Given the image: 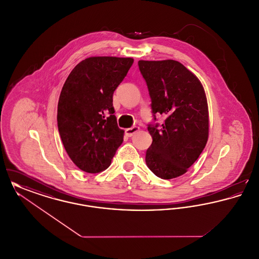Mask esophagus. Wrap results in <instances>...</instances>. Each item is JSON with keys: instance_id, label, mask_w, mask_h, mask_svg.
Returning a JSON list of instances; mask_svg holds the SVG:
<instances>
[{"instance_id": "obj_1", "label": "esophagus", "mask_w": 259, "mask_h": 259, "mask_svg": "<svg viewBox=\"0 0 259 259\" xmlns=\"http://www.w3.org/2000/svg\"><path fill=\"white\" fill-rule=\"evenodd\" d=\"M140 130V127L138 126H133L131 128H128L125 130V135L128 136V137H132V136L135 134L136 132H138Z\"/></svg>"}]
</instances>
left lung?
Instances as JSON below:
<instances>
[{"label":"left lung","instance_id":"obj_1","mask_svg":"<svg viewBox=\"0 0 259 259\" xmlns=\"http://www.w3.org/2000/svg\"><path fill=\"white\" fill-rule=\"evenodd\" d=\"M138 64L148 84L153 115L166 117L160 129L157 124L148 125L152 144L147 150V165L163 180L178 178L197 160L208 142L209 109L204 87L180 62L140 60Z\"/></svg>","mask_w":259,"mask_h":259}]
</instances>
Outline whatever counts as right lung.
<instances>
[{
  "label": "right lung",
  "mask_w": 259,
  "mask_h": 259,
  "mask_svg": "<svg viewBox=\"0 0 259 259\" xmlns=\"http://www.w3.org/2000/svg\"><path fill=\"white\" fill-rule=\"evenodd\" d=\"M133 62L130 57H89L74 67L63 85L57 110L59 134L69 157L84 172L105 171L123 142L112 95Z\"/></svg>",
  "instance_id": "1"
}]
</instances>
